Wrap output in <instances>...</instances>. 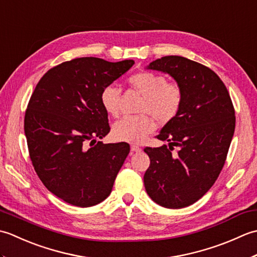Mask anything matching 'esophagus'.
Here are the masks:
<instances>
[{
	"instance_id": "34e87169",
	"label": "esophagus",
	"mask_w": 257,
	"mask_h": 257,
	"mask_svg": "<svg viewBox=\"0 0 257 257\" xmlns=\"http://www.w3.org/2000/svg\"><path fill=\"white\" fill-rule=\"evenodd\" d=\"M130 149H132L133 152H140L141 151V148L139 146L137 145H132V147H130Z\"/></svg>"
}]
</instances>
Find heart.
<instances>
[{
  "instance_id": "heart-1",
  "label": "heart",
  "mask_w": 257,
  "mask_h": 257,
  "mask_svg": "<svg viewBox=\"0 0 257 257\" xmlns=\"http://www.w3.org/2000/svg\"><path fill=\"white\" fill-rule=\"evenodd\" d=\"M133 89L137 90L144 100L139 110L151 113L158 121L167 123L176 118L182 103V91L173 83H167L163 75L152 72H141L128 79ZM100 102L105 111L116 117L120 111V89L110 84L102 88ZM156 123L148 114L123 117L113 124L112 135L119 141L140 144L154 132Z\"/></svg>"
}]
</instances>
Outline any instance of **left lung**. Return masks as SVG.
<instances>
[{
	"instance_id": "obj_1",
	"label": "left lung",
	"mask_w": 257,
	"mask_h": 257,
	"mask_svg": "<svg viewBox=\"0 0 257 257\" xmlns=\"http://www.w3.org/2000/svg\"><path fill=\"white\" fill-rule=\"evenodd\" d=\"M146 68L170 75L182 91V103L157 136L169 147L145 149L150 158L145 188L157 204L181 209L201 199L216 181L234 135L235 112L225 85L204 65L165 56Z\"/></svg>"
}]
</instances>
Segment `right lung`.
<instances>
[{"instance_id": "obj_1", "label": "right lung", "mask_w": 257, "mask_h": 257, "mask_svg": "<svg viewBox=\"0 0 257 257\" xmlns=\"http://www.w3.org/2000/svg\"><path fill=\"white\" fill-rule=\"evenodd\" d=\"M134 64L75 58L51 68L35 87L24 119L31 160L47 190L69 204L92 206L111 192L130 147L96 143L110 130L100 92Z\"/></svg>"}]
</instances>
